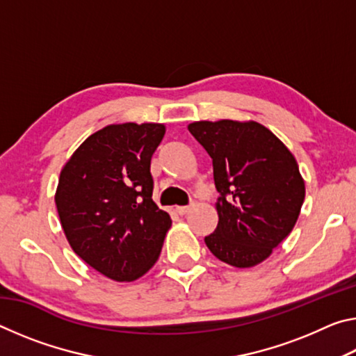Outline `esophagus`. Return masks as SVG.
I'll use <instances>...</instances> for the list:
<instances>
[{"instance_id":"esophagus-1","label":"esophagus","mask_w":356,"mask_h":356,"mask_svg":"<svg viewBox=\"0 0 356 356\" xmlns=\"http://www.w3.org/2000/svg\"><path fill=\"white\" fill-rule=\"evenodd\" d=\"M193 207H195V204H190V206H184V207H176V212L179 215H186Z\"/></svg>"}]
</instances>
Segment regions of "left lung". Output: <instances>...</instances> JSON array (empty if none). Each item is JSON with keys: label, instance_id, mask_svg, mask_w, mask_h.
Returning a JSON list of instances; mask_svg holds the SVG:
<instances>
[{"label": "left lung", "instance_id": "1", "mask_svg": "<svg viewBox=\"0 0 356 356\" xmlns=\"http://www.w3.org/2000/svg\"><path fill=\"white\" fill-rule=\"evenodd\" d=\"M190 134L207 150L221 196L218 226L207 248L225 264L264 262L292 232L305 201V180L293 154L256 120H197Z\"/></svg>", "mask_w": 356, "mask_h": 356}]
</instances>
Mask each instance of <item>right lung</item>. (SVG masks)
<instances>
[{
  "label": "right lung",
  "instance_id": "1",
  "mask_svg": "<svg viewBox=\"0 0 356 356\" xmlns=\"http://www.w3.org/2000/svg\"><path fill=\"white\" fill-rule=\"evenodd\" d=\"M165 124H111L86 138L59 174L55 202L76 256L113 281H135L160 256L171 216L152 201L150 159Z\"/></svg>",
  "mask_w": 356,
  "mask_h": 356
}]
</instances>
